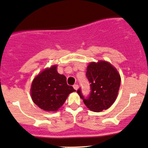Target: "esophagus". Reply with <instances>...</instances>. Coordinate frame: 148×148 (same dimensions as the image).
Instances as JSON below:
<instances>
[{"mask_svg": "<svg viewBox=\"0 0 148 148\" xmlns=\"http://www.w3.org/2000/svg\"><path fill=\"white\" fill-rule=\"evenodd\" d=\"M73 88H74L75 90H78V88H79L78 85H77V84H75V85H73Z\"/></svg>", "mask_w": 148, "mask_h": 148, "instance_id": "1", "label": "esophagus"}]
</instances>
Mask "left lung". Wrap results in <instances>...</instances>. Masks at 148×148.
<instances>
[{"label": "left lung", "mask_w": 148, "mask_h": 148, "mask_svg": "<svg viewBox=\"0 0 148 148\" xmlns=\"http://www.w3.org/2000/svg\"><path fill=\"white\" fill-rule=\"evenodd\" d=\"M86 75L91 83L90 97L85 99L80 90L77 91L84 104L95 112L109 109L116 99L120 88L121 76L116 68L106 61L90 62Z\"/></svg>", "instance_id": "left-lung-1"}]
</instances>
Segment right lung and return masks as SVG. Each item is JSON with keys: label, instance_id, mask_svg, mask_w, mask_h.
<instances>
[{"label": "right lung", "instance_id": "obj_1", "mask_svg": "<svg viewBox=\"0 0 148 148\" xmlns=\"http://www.w3.org/2000/svg\"><path fill=\"white\" fill-rule=\"evenodd\" d=\"M73 92L75 90L68 85L66 76L58 73L57 65L45 68L36 75L30 88L34 104L47 112H57Z\"/></svg>", "mask_w": 148, "mask_h": 148}]
</instances>
